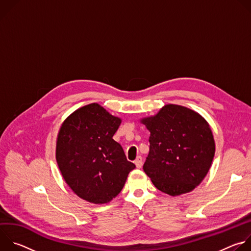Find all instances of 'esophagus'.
<instances>
[{
  "label": "esophagus",
  "instance_id": "esophagus-1",
  "mask_svg": "<svg viewBox=\"0 0 251 251\" xmlns=\"http://www.w3.org/2000/svg\"><path fill=\"white\" fill-rule=\"evenodd\" d=\"M135 165H136V167L137 168H141L142 167V164H143V159H142V157L141 156H138L137 158H136V160H135Z\"/></svg>",
  "mask_w": 251,
  "mask_h": 251
}]
</instances>
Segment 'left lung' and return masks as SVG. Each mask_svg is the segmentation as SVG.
<instances>
[{
  "instance_id": "8db88e82",
  "label": "left lung",
  "mask_w": 251,
  "mask_h": 251,
  "mask_svg": "<svg viewBox=\"0 0 251 251\" xmlns=\"http://www.w3.org/2000/svg\"><path fill=\"white\" fill-rule=\"evenodd\" d=\"M141 123L150 131V151L143 170L170 196L192 192L206 176L216 152L205 119L187 107L168 104Z\"/></svg>"
}]
</instances>
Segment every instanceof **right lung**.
I'll return each mask as SVG.
<instances>
[{
	"mask_svg": "<svg viewBox=\"0 0 251 251\" xmlns=\"http://www.w3.org/2000/svg\"><path fill=\"white\" fill-rule=\"evenodd\" d=\"M121 119L97 103L85 105L62 123L55 158L69 188L92 203H106L123 189L135 165L113 140Z\"/></svg>",
	"mask_w": 251,
	"mask_h": 251,
	"instance_id": "1",
	"label": "right lung"
}]
</instances>
